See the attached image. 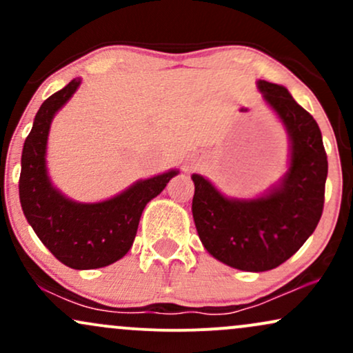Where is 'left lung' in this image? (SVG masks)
<instances>
[{
  "mask_svg": "<svg viewBox=\"0 0 353 353\" xmlns=\"http://www.w3.org/2000/svg\"><path fill=\"white\" fill-rule=\"evenodd\" d=\"M257 88L289 136L290 161L282 179L255 199H230L192 174V217L202 245L217 261L247 272L275 269L312 236L329 169L314 117L281 84L261 79Z\"/></svg>",
  "mask_w": 353,
  "mask_h": 353,
  "instance_id": "obj_1",
  "label": "left lung"
}]
</instances>
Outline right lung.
<instances>
[{"label": "right lung", "instance_id": "add662e5", "mask_svg": "<svg viewBox=\"0 0 353 353\" xmlns=\"http://www.w3.org/2000/svg\"><path fill=\"white\" fill-rule=\"evenodd\" d=\"M81 78L50 96L36 112L33 129L21 154L19 201L39 241L50 252L71 269L88 270L106 267L128 254L134 242L141 214L149 201L163 192L176 176V169L149 179L103 202L68 199L51 184L46 169V145L51 121L76 89Z\"/></svg>", "mask_w": 353, "mask_h": 353}]
</instances>
